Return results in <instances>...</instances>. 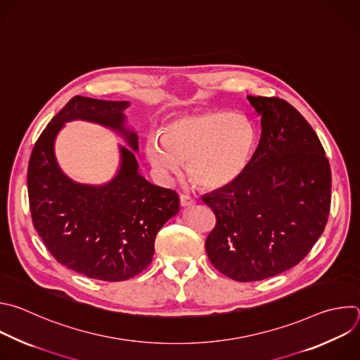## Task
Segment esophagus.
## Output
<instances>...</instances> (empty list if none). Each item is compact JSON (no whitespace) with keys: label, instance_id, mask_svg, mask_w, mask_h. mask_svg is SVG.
I'll return each mask as SVG.
<instances>
[{"label":"esophagus","instance_id":"obj_1","mask_svg":"<svg viewBox=\"0 0 360 360\" xmlns=\"http://www.w3.org/2000/svg\"><path fill=\"white\" fill-rule=\"evenodd\" d=\"M180 204H181V207H190V205L195 204V200L188 194H181L180 195Z\"/></svg>","mask_w":360,"mask_h":360}]
</instances>
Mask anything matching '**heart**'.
Segmentation results:
<instances>
[{"label": "heart", "mask_w": 360, "mask_h": 360, "mask_svg": "<svg viewBox=\"0 0 360 360\" xmlns=\"http://www.w3.org/2000/svg\"><path fill=\"white\" fill-rule=\"evenodd\" d=\"M156 139L146 143V156L165 179L177 176L188 165L194 184L208 191H220L237 183L248 170L258 134L243 115L208 110L186 115L170 122Z\"/></svg>", "instance_id": "b5f03b06"}]
</instances>
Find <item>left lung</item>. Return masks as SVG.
<instances>
[{"mask_svg": "<svg viewBox=\"0 0 360 360\" xmlns=\"http://www.w3.org/2000/svg\"><path fill=\"white\" fill-rule=\"evenodd\" d=\"M247 99L261 116L254 159L237 183L202 195L217 220L207 255L238 282L300 264L325 230L332 188L325 150L305 117L279 98Z\"/></svg>", "mask_w": 360, "mask_h": 360, "instance_id": "1", "label": "left lung"}]
</instances>
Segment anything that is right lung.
<instances>
[{
    "label": "right lung",
    "mask_w": 360,
    "mask_h": 360,
    "mask_svg": "<svg viewBox=\"0 0 360 360\" xmlns=\"http://www.w3.org/2000/svg\"><path fill=\"white\" fill-rule=\"evenodd\" d=\"M129 102L74 96L38 137L28 165L34 227L52 257L66 268L99 281H126L153 259L159 230L180 211L174 190L139 174L137 134L124 126ZM88 120L120 132L132 148L121 149L118 174L103 186L70 181L57 166L54 137L66 121Z\"/></svg>",
    "instance_id": "add662e5"
}]
</instances>
